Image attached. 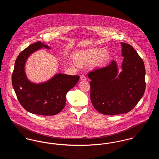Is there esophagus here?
Returning <instances> with one entry per match:
<instances>
[{"label": "esophagus", "mask_w": 159, "mask_h": 159, "mask_svg": "<svg viewBox=\"0 0 159 159\" xmlns=\"http://www.w3.org/2000/svg\"><path fill=\"white\" fill-rule=\"evenodd\" d=\"M80 80H83V81L86 80V77L84 76V75H80Z\"/></svg>", "instance_id": "esophagus-1"}]
</instances>
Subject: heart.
<instances>
[{
    "label": "heart",
    "instance_id": "1",
    "mask_svg": "<svg viewBox=\"0 0 159 159\" xmlns=\"http://www.w3.org/2000/svg\"><path fill=\"white\" fill-rule=\"evenodd\" d=\"M75 59L80 65H84L94 60L93 66L102 67L109 60L110 55L106 49L93 48L76 53Z\"/></svg>",
    "mask_w": 159,
    "mask_h": 159
}]
</instances>
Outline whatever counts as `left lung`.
<instances>
[{
  "label": "left lung",
  "mask_w": 159,
  "mask_h": 159,
  "mask_svg": "<svg viewBox=\"0 0 159 159\" xmlns=\"http://www.w3.org/2000/svg\"><path fill=\"white\" fill-rule=\"evenodd\" d=\"M124 57L122 71L118 75L116 62L88 74L91 79V100L100 113L116 115L131 111L145 90L144 62L134 48L121 42Z\"/></svg>",
  "instance_id": "left-lung-1"
}]
</instances>
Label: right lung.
Returning <instances> with one entry per match:
<instances>
[{
  "instance_id": "obj_1",
  "label": "right lung",
  "mask_w": 159,
  "mask_h": 159,
  "mask_svg": "<svg viewBox=\"0 0 159 159\" xmlns=\"http://www.w3.org/2000/svg\"><path fill=\"white\" fill-rule=\"evenodd\" d=\"M43 47L49 49L37 42L20 52L15 61L12 83L19 102L25 110L35 114L53 116L64 108L67 93L77 83L80 77L57 74L45 83H31L25 74V63L30 54Z\"/></svg>"
}]
</instances>
